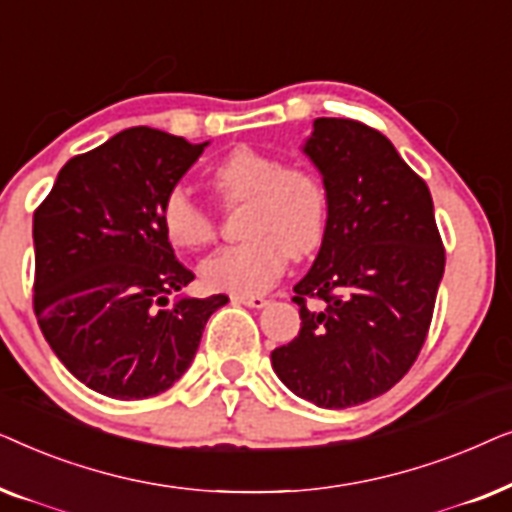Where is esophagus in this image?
<instances>
[{
	"instance_id": "esophagus-1",
	"label": "esophagus",
	"mask_w": 512,
	"mask_h": 512,
	"mask_svg": "<svg viewBox=\"0 0 512 512\" xmlns=\"http://www.w3.org/2000/svg\"><path fill=\"white\" fill-rule=\"evenodd\" d=\"M233 300H237V303H242L247 307H256V310H261V307L268 305V298L265 296H249V293H235Z\"/></svg>"
}]
</instances>
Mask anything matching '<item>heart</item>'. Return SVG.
I'll list each match as a JSON object with an SVG mask.
<instances>
[{
  "label": "heart",
  "mask_w": 512,
  "mask_h": 512,
  "mask_svg": "<svg viewBox=\"0 0 512 512\" xmlns=\"http://www.w3.org/2000/svg\"><path fill=\"white\" fill-rule=\"evenodd\" d=\"M209 181L226 202L247 200V240L202 261L207 289L261 293L282 275L289 251L307 256L324 242L328 195L324 181L305 167H284L270 153L237 146L212 167ZM160 226L177 249L195 251L214 240V216L184 186L170 188L160 202Z\"/></svg>",
  "instance_id": "heart-1"
}]
</instances>
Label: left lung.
<instances>
[{
	"mask_svg": "<svg viewBox=\"0 0 512 512\" xmlns=\"http://www.w3.org/2000/svg\"><path fill=\"white\" fill-rule=\"evenodd\" d=\"M303 153L328 195L312 268L293 286L300 331L270 354L293 394L342 410L389 391L415 363L445 272L429 188L382 132L314 118ZM307 297L325 300L321 311Z\"/></svg>",
	"mask_w": 512,
	"mask_h": 512,
	"instance_id": "left-lung-1",
	"label": "left lung"
}]
</instances>
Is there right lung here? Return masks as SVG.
Listing matches in <instances>:
<instances>
[{"mask_svg":"<svg viewBox=\"0 0 512 512\" xmlns=\"http://www.w3.org/2000/svg\"><path fill=\"white\" fill-rule=\"evenodd\" d=\"M130 128L69 160L34 212V312L55 356L97 394L139 401L186 373L226 296H181L195 279L160 226V202L205 151Z\"/></svg>","mask_w":512,"mask_h":512,"instance_id":"obj_1","label":"right lung"}]
</instances>
